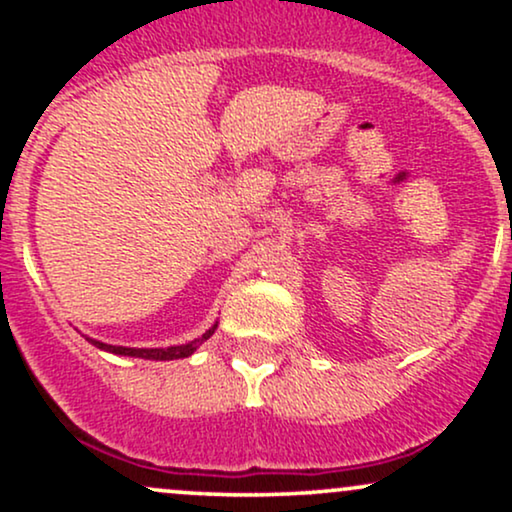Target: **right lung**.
I'll list each match as a JSON object with an SVG mask.
<instances>
[{
  "label": "right lung",
  "mask_w": 512,
  "mask_h": 512,
  "mask_svg": "<svg viewBox=\"0 0 512 512\" xmlns=\"http://www.w3.org/2000/svg\"><path fill=\"white\" fill-rule=\"evenodd\" d=\"M216 325L209 327L207 332L202 334V337L195 339V342H187V344H180V346H168V349H129V346H113V344H103V342H96V339H88L93 346H98V349L103 351H110V354H117V356H134V358H149V361H173V358H187L192 356L195 351L199 349V344H204L207 339L214 334Z\"/></svg>",
  "instance_id": "right-lung-1"
}]
</instances>
